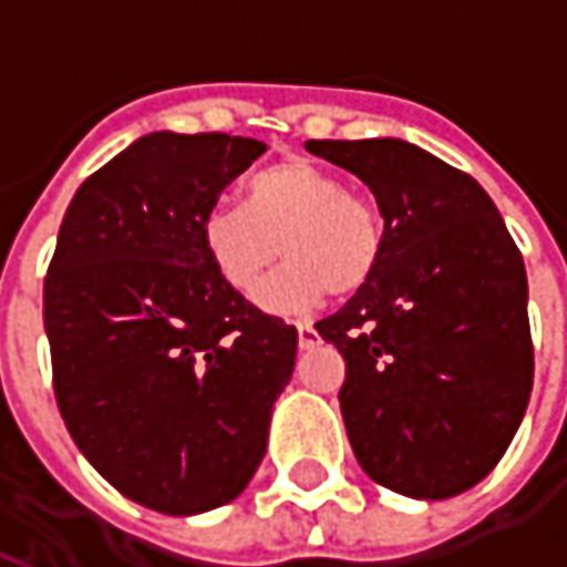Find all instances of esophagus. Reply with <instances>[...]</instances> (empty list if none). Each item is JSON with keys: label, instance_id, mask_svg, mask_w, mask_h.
<instances>
[{"label": "esophagus", "instance_id": "34e87169", "mask_svg": "<svg viewBox=\"0 0 567 567\" xmlns=\"http://www.w3.org/2000/svg\"><path fill=\"white\" fill-rule=\"evenodd\" d=\"M297 343H300V349H312L319 343V331L309 321H297Z\"/></svg>", "mask_w": 567, "mask_h": 567}]
</instances>
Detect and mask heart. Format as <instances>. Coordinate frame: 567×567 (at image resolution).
<instances>
[{
	"instance_id": "b5f03b06",
	"label": "heart",
	"mask_w": 567,
	"mask_h": 567,
	"mask_svg": "<svg viewBox=\"0 0 567 567\" xmlns=\"http://www.w3.org/2000/svg\"><path fill=\"white\" fill-rule=\"evenodd\" d=\"M199 246L230 291L251 295L272 260L288 258L260 288L267 309H307L331 295H358L385 255V215L343 175L307 157H285L246 182L243 206H215Z\"/></svg>"
}]
</instances>
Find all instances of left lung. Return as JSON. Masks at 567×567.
Returning <instances> with one entry per match:
<instances>
[{
  "instance_id": "8db88e82",
  "label": "left lung",
  "mask_w": 567,
  "mask_h": 567,
  "mask_svg": "<svg viewBox=\"0 0 567 567\" xmlns=\"http://www.w3.org/2000/svg\"><path fill=\"white\" fill-rule=\"evenodd\" d=\"M373 190L385 255L368 288L316 321L346 361V434L364 474L410 498L476 486L523 422L535 346L525 264L462 169L401 140H312Z\"/></svg>"
}]
</instances>
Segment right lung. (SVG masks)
<instances>
[{"instance_id":"right-lung-1","label":"right lung","mask_w":567,"mask_h":567,"mask_svg":"<svg viewBox=\"0 0 567 567\" xmlns=\"http://www.w3.org/2000/svg\"><path fill=\"white\" fill-rule=\"evenodd\" d=\"M267 151L148 133L69 203L44 276L54 398L112 486L169 516L234 501L258 471L297 328L212 270L199 221Z\"/></svg>"}]
</instances>
